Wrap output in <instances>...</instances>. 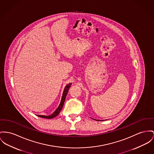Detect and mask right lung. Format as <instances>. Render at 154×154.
Here are the masks:
<instances>
[{
    "mask_svg": "<svg viewBox=\"0 0 154 154\" xmlns=\"http://www.w3.org/2000/svg\"><path fill=\"white\" fill-rule=\"evenodd\" d=\"M71 85H72V83H70L66 85V86L65 87V89H64L63 92V93H62V96L60 104L59 106L58 107V108L55 110V111L54 113H52L51 115H50V116H44V115H37V116L40 117H41V118H45V119H53V118L55 117L57 115H58L59 113H60L62 107H63V104H64L65 99H66V94L68 93V92L69 91V89L70 88Z\"/></svg>",
    "mask_w": 154,
    "mask_h": 154,
    "instance_id": "add662e5",
    "label": "right lung"
}]
</instances>
